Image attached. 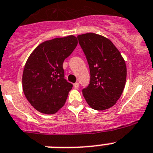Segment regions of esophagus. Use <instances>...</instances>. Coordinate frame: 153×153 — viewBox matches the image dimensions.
I'll return each instance as SVG.
<instances>
[{
    "instance_id": "obj_1",
    "label": "esophagus",
    "mask_w": 153,
    "mask_h": 153,
    "mask_svg": "<svg viewBox=\"0 0 153 153\" xmlns=\"http://www.w3.org/2000/svg\"><path fill=\"white\" fill-rule=\"evenodd\" d=\"M74 89H78L79 88V83H75L74 84Z\"/></svg>"
}]
</instances>
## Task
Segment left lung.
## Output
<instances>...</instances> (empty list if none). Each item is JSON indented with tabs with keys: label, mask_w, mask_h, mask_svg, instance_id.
I'll list each match as a JSON object with an SVG mask.
<instances>
[{
	"label": "left lung",
	"mask_w": 153,
	"mask_h": 153,
	"mask_svg": "<svg viewBox=\"0 0 153 153\" xmlns=\"http://www.w3.org/2000/svg\"><path fill=\"white\" fill-rule=\"evenodd\" d=\"M90 70L89 86L83 95L96 110L109 109L120 98L126 80V65L110 40L94 33L78 35Z\"/></svg>",
	"instance_id": "1"
}]
</instances>
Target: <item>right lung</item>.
Segmentation results:
<instances>
[{
    "instance_id": "right-lung-1",
    "label": "right lung",
    "mask_w": 153,
    "mask_h": 153,
    "mask_svg": "<svg viewBox=\"0 0 153 153\" xmlns=\"http://www.w3.org/2000/svg\"><path fill=\"white\" fill-rule=\"evenodd\" d=\"M78 44L74 35L46 40L30 54L23 71L22 87L28 102L44 114L64 106L73 85L64 79L63 63Z\"/></svg>"
}]
</instances>
